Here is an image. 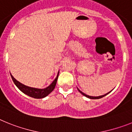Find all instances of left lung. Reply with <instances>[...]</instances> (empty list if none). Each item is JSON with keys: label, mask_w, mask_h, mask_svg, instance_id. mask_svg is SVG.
<instances>
[{"label": "left lung", "mask_w": 132, "mask_h": 132, "mask_svg": "<svg viewBox=\"0 0 132 132\" xmlns=\"http://www.w3.org/2000/svg\"><path fill=\"white\" fill-rule=\"evenodd\" d=\"M78 91L80 92V93L82 94V95H84V96H86V97H87V98H90V99H100V98H103V97H104V96H106V95H107V94H108L110 93V92H111V91H110V92H108V93L106 94L102 95V96H88V95H87V94H86L83 93V92H81V91H80V90H79L78 88Z\"/></svg>", "instance_id": "1"}]
</instances>
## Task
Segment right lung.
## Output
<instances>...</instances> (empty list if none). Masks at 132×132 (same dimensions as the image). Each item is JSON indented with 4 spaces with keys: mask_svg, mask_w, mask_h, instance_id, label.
Segmentation results:
<instances>
[{
    "mask_svg": "<svg viewBox=\"0 0 132 132\" xmlns=\"http://www.w3.org/2000/svg\"><path fill=\"white\" fill-rule=\"evenodd\" d=\"M58 74H59V72H58V75H57L56 78L55 80L52 82V84L48 87H46V88H44V89H39V88H32V87H29L27 86L24 85V84H22V83H20V82L17 81V80L12 76V75L11 74V76L12 80H13L14 83V84L16 86L17 88H18L20 91L22 92H23L24 94H25L29 96L30 97L36 98V99H39V98H45L46 96H48L49 94H50L52 91H53L55 86H56V84L57 80H58Z\"/></svg>",
    "mask_w": 132,
    "mask_h": 132,
    "instance_id": "add662e5",
    "label": "right lung"
}]
</instances>
